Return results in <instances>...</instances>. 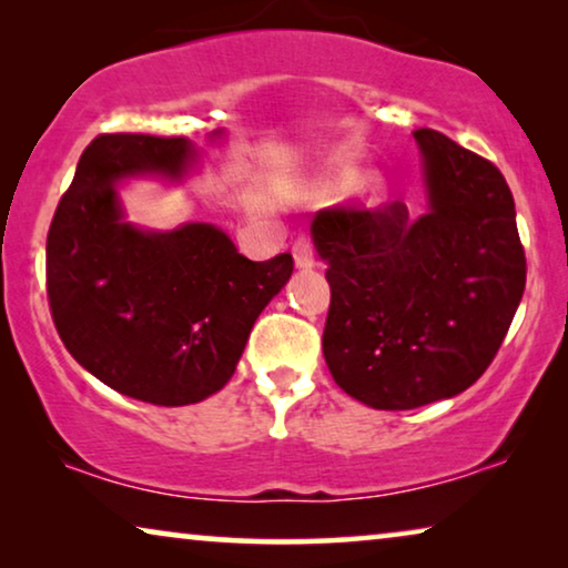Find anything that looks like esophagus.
Listing matches in <instances>:
<instances>
[{
	"instance_id": "1",
	"label": "esophagus",
	"mask_w": 568,
	"mask_h": 568,
	"mask_svg": "<svg viewBox=\"0 0 568 568\" xmlns=\"http://www.w3.org/2000/svg\"><path fill=\"white\" fill-rule=\"evenodd\" d=\"M292 253H294V263H297V268L315 266V247H313V240H310L307 235H300L297 240H294Z\"/></svg>"
}]
</instances>
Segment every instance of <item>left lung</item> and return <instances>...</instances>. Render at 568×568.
<instances>
[{
  "mask_svg": "<svg viewBox=\"0 0 568 568\" xmlns=\"http://www.w3.org/2000/svg\"><path fill=\"white\" fill-rule=\"evenodd\" d=\"M414 136L429 212L336 204L310 227L328 263L325 364L341 390L379 410L468 390L499 352L527 276L499 168L434 129Z\"/></svg>",
  "mask_w": 568,
  "mask_h": 568,
  "instance_id": "obj_1",
  "label": "left lung"
}]
</instances>
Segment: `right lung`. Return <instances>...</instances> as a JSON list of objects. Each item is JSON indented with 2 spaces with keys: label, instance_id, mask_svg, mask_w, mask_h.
Instances as JSON below:
<instances>
[{
  "label": "right lung",
  "instance_id": "1",
  "mask_svg": "<svg viewBox=\"0 0 568 568\" xmlns=\"http://www.w3.org/2000/svg\"><path fill=\"white\" fill-rule=\"evenodd\" d=\"M185 136L100 134L45 240V292L67 352L90 375L152 406H189L222 390L261 310L294 258L247 261L214 224L142 232L121 220L115 181L181 178Z\"/></svg>",
  "mask_w": 568,
  "mask_h": 568
}]
</instances>
